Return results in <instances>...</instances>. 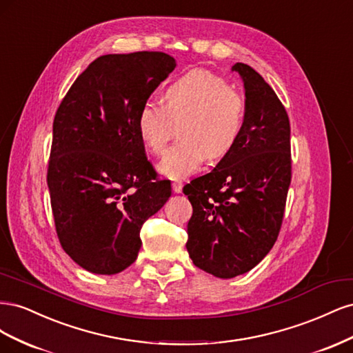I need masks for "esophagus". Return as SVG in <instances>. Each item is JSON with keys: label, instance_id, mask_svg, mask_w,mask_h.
Segmentation results:
<instances>
[{"label": "esophagus", "instance_id": "1", "mask_svg": "<svg viewBox=\"0 0 353 353\" xmlns=\"http://www.w3.org/2000/svg\"><path fill=\"white\" fill-rule=\"evenodd\" d=\"M172 190L174 193H181V191H183V183H181V181H174Z\"/></svg>", "mask_w": 353, "mask_h": 353}]
</instances>
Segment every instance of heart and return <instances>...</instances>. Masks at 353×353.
<instances>
[{"label": "heart", "instance_id": "heart-1", "mask_svg": "<svg viewBox=\"0 0 353 353\" xmlns=\"http://www.w3.org/2000/svg\"><path fill=\"white\" fill-rule=\"evenodd\" d=\"M244 95L216 73L196 69L169 85L165 104L148 100L137 114V130L152 153H162L179 128L181 140L169 147L160 172L183 178L206 157L215 160L231 152L245 119Z\"/></svg>", "mask_w": 353, "mask_h": 353}]
</instances>
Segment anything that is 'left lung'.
Returning <instances> with one entry per match:
<instances>
[{"label": "left lung", "instance_id": "left-lung-1", "mask_svg": "<svg viewBox=\"0 0 353 353\" xmlns=\"http://www.w3.org/2000/svg\"><path fill=\"white\" fill-rule=\"evenodd\" d=\"M245 119L231 152L212 172L184 187L193 206L187 250L200 270L219 279L250 271L281 230L292 181L290 121L261 74L244 63Z\"/></svg>", "mask_w": 353, "mask_h": 353}]
</instances>
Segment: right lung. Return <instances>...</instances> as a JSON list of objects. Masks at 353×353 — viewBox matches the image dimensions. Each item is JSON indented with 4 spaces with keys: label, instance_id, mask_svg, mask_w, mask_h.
Wrapping results in <instances>:
<instances>
[{
    "label": "right lung",
    "instance_id": "1",
    "mask_svg": "<svg viewBox=\"0 0 353 353\" xmlns=\"http://www.w3.org/2000/svg\"><path fill=\"white\" fill-rule=\"evenodd\" d=\"M175 66L162 51L101 56L56 112L51 210L63 250L90 272L112 275L135 262L143 223L172 193L145 156L137 114Z\"/></svg>",
    "mask_w": 353,
    "mask_h": 353
}]
</instances>
